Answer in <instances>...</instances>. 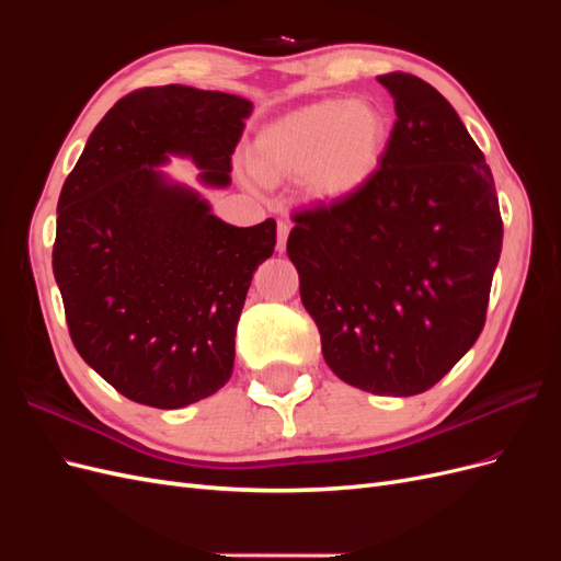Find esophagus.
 Returning <instances> with one entry per match:
<instances>
[{"label":"esophagus","instance_id":"esophagus-1","mask_svg":"<svg viewBox=\"0 0 561 561\" xmlns=\"http://www.w3.org/2000/svg\"><path fill=\"white\" fill-rule=\"evenodd\" d=\"M287 236H290V225H287V222H278V241H276V250H278V252H285Z\"/></svg>","mask_w":561,"mask_h":561}]
</instances>
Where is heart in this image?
Instances as JSON below:
<instances>
[{"mask_svg":"<svg viewBox=\"0 0 561 561\" xmlns=\"http://www.w3.org/2000/svg\"><path fill=\"white\" fill-rule=\"evenodd\" d=\"M390 140L386 112L365 98H328L271 122L252 142L250 168L262 182L304 175L316 203H342L377 175Z\"/></svg>","mask_w":561,"mask_h":561,"instance_id":"heart-1","label":"heart"}]
</instances>
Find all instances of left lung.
I'll return each mask as SVG.
<instances>
[{"mask_svg":"<svg viewBox=\"0 0 561 561\" xmlns=\"http://www.w3.org/2000/svg\"><path fill=\"white\" fill-rule=\"evenodd\" d=\"M377 79L398 114L377 175L297 213L287 257L334 375L407 398L478 342L503 222L484 154L445 95L414 75Z\"/></svg>","mask_w":561,"mask_h":561,"instance_id":"8db88e82","label":"left lung"}]
</instances>
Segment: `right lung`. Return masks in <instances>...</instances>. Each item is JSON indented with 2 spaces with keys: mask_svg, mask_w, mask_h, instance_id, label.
<instances>
[{
  "mask_svg": "<svg viewBox=\"0 0 561 561\" xmlns=\"http://www.w3.org/2000/svg\"><path fill=\"white\" fill-rule=\"evenodd\" d=\"M252 103L192 87L140 89L103 116L58 198L54 276L75 348L133 402L180 410L233 369L236 325L276 222L233 227L168 178L190 159L198 182L231 184Z\"/></svg>",
  "mask_w": 561,
  "mask_h": 561,
  "instance_id": "add662e5",
  "label": "right lung"
}]
</instances>
